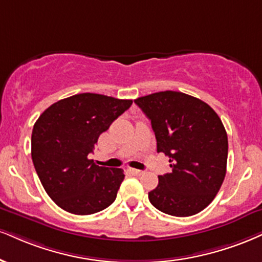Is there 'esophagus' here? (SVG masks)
<instances>
[{
    "instance_id": "obj_1",
    "label": "esophagus",
    "mask_w": 262,
    "mask_h": 262,
    "mask_svg": "<svg viewBox=\"0 0 262 262\" xmlns=\"http://www.w3.org/2000/svg\"><path fill=\"white\" fill-rule=\"evenodd\" d=\"M129 172L133 173L134 176H141V174H143V171H140V169H135V168H129Z\"/></svg>"
}]
</instances>
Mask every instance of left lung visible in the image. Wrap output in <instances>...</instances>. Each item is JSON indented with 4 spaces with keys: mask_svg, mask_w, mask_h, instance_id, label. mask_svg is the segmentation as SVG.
<instances>
[{
    "mask_svg": "<svg viewBox=\"0 0 262 262\" xmlns=\"http://www.w3.org/2000/svg\"><path fill=\"white\" fill-rule=\"evenodd\" d=\"M134 102L151 121L157 152L169 157L171 171L159 176L150 203L171 216L203 211L226 176L228 138L219 115L206 102L179 91H160Z\"/></svg>",
    "mask_w": 262,
    "mask_h": 262,
    "instance_id": "8db88e82",
    "label": "left lung"
}]
</instances>
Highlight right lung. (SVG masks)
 <instances>
[{
    "mask_svg": "<svg viewBox=\"0 0 262 262\" xmlns=\"http://www.w3.org/2000/svg\"><path fill=\"white\" fill-rule=\"evenodd\" d=\"M132 103L84 93L59 100L41 113L31 134V159L43 189L61 209L91 215L116 200L123 171L97 166L88 155L100 134Z\"/></svg>",
    "mask_w": 262,
    "mask_h": 262,
    "instance_id": "obj_1",
    "label": "right lung"
}]
</instances>
